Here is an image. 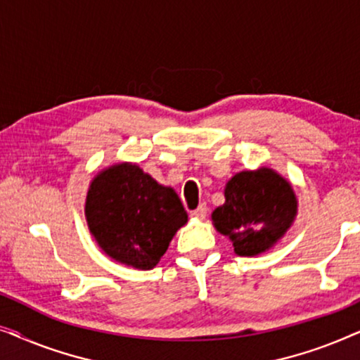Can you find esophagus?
<instances>
[{"instance_id":"34e87169","label":"esophagus","mask_w":360,"mask_h":360,"mask_svg":"<svg viewBox=\"0 0 360 360\" xmlns=\"http://www.w3.org/2000/svg\"><path fill=\"white\" fill-rule=\"evenodd\" d=\"M206 213H208V208H206V205H200L198 208H196L191 214H193L195 218H198V219H205Z\"/></svg>"}]
</instances>
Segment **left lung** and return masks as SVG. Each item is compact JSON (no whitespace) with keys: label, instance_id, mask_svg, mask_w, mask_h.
I'll return each instance as SVG.
<instances>
[{"label":"left lung","instance_id":"1","mask_svg":"<svg viewBox=\"0 0 360 360\" xmlns=\"http://www.w3.org/2000/svg\"><path fill=\"white\" fill-rule=\"evenodd\" d=\"M224 198L211 219L243 257L274 248L297 218L298 201L292 185L269 167L236 174L226 184Z\"/></svg>","mask_w":360,"mask_h":360}]
</instances>
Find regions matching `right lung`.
<instances>
[{
	"label": "right lung",
	"mask_w": 360,
	"mask_h": 360,
	"mask_svg": "<svg viewBox=\"0 0 360 360\" xmlns=\"http://www.w3.org/2000/svg\"><path fill=\"white\" fill-rule=\"evenodd\" d=\"M85 216L103 252L139 270L154 269L188 221L175 190L129 162L108 167L91 180Z\"/></svg>",
	"instance_id": "obj_1"
}]
</instances>
